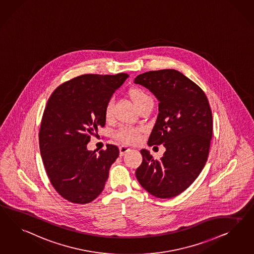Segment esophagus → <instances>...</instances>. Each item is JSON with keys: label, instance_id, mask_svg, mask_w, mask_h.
I'll use <instances>...</instances> for the list:
<instances>
[{"label": "esophagus", "instance_id": "obj_1", "mask_svg": "<svg viewBox=\"0 0 254 254\" xmlns=\"http://www.w3.org/2000/svg\"><path fill=\"white\" fill-rule=\"evenodd\" d=\"M130 151V149L127 147V146H120L119 147V151H120V156H123L125 155V153L126 152H127V151Z\"/></svg>", "mask_w": 254, "mask_h": 254}]
</instances>
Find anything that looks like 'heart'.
Returning a JSON list of instances; mask_svg holds the SVG:
<instances>
[{
	"label": "heart",
	"instance_id": "b5f03b06",
	"mask_svg": "<svg viewBox=\"0 0 254 254\" xmlns=\"http://www.w3.org/2000/svg\"><path fill=\"white\" fill-rule=\"evenodd\" d=\"M129 96L133 103L137 106V109L142 107L144 104L151 102V98L150 95L145 91L144 89L140 88H132L129 90ZM113 116V102L109 100L104 107V117L108 120ZM139 128L135 127H121L117 131L116 137L122 141L124 143H134L138 139Z\"/></svg>",
	"mask_w": 254,
	"mask_h": 254
}]
</instances>
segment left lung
I'll list each match as a JSON object with an SVG mask.
<instances>
[{
    "label": "left lung",
    "mask_w": 254,
    "mask_h": 254,
    "mask_svg": "<svg viewBox=\"0 0 254 254\" xmlns=\"http://www.w3.org/2000/svg\"><path fill=\"white\" fill-rule=\"evenodd\" d=\"M134 82L150 89L159 114L148 145L164 144L155 160L141 150L137 181L151 195L169 199L186 190L205 165L213 137V115L203 90L179 71L163 69L137 75Z\"/></svg>",
    "instance_id": "obj_1"
}]
</instances>
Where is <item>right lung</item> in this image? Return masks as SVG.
<instances>
[{
	"instance_id": "right-lung-1",
	"label": "right lung",
	"mask_w": 254,
	"mask_h": 254,
	"mask_svg": "<svg viewBox=\"0 0 254 254\" xmlns=\"http://www.w3.org/2000/svg\"><path fill=\"white\" fill-rule=\"evenodd\" d=\"M128 75L87 74L63 83L49 98L41 119L39 142L51 184L64 199L86 204L104 189L117 146L89 151L87 144L105 125L104 107Z\"/></svg>"
}]
</instances>
